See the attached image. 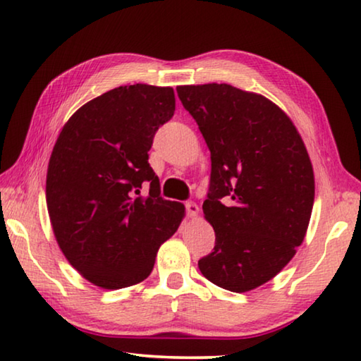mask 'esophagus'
I'll return each mask as SVG.
<instances>
[{
    "label": "esophagus",
    "mask_w": 361,
    "mask_h": 361,
    "mask_svg": "<svg viewBox=\"0 0 361 361\" xmlns=\"http://www.w3.org/2000/svg\"><path fill=\"white\" fill-rule=\"evenodd\" d=\"M186 213H188V216L195 218L199 215V205L195 202H186Z\"/></svg>",
    "instance_id": "1"
}]
</instances>
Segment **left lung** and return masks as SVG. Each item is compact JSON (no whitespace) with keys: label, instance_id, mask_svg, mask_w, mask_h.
I'll return each instance as SVG.
<instances>
[{"label":"left lung","instance_id":"obj_1","mask_svg":"<svg viewBox=\"0 0 361 361\" xmlns=\"http://www.w3.org/2000/svg\"><path fill=\"white\" fill-rule=\"evenodd\" d=\"M210 149L202 205L215 248L202 276L234 293L255 290L288 264L314 207V169L295 124L276 103L229 84L178 85Z\"/></svg>","mask_w":361,"mask_h":361}]
</instances>
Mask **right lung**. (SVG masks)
Listing matches in <instances>:
<instances>
[{"label":"right lung","mask_w":361,"mask_h":361,"mask_svg":"<svg viewBox=\"0 0 361 361\" xmlns=\"http://www.w3.org/2000/svg\"><path fill=\"white\" fill-rule=\"evenodd\" d=\"M173 113L172 87L121 85L79 108L54 145L46 178L54 235L100 288L143 282L185 216V205L161 197L148 162L154 133ZM145 182L150 192L142 196Z\"/></svg>","instance_id":"add662e5"}]
</instances>
